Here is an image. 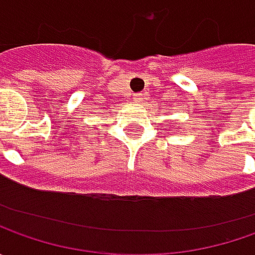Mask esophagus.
<instances>
[{
	"label": "esophagus",
	"instance_id": "1",
	"mask_svg": "<svg viewBox=\"0 0 255 255\" xmlns=\"http://www.w3.org/2000/svg\"><path fill=\"white\" fill-rule=\"evenodd\" d=\"M143 99H144V93H133V101L134 102H140Z\"/></svg>",
	"mask_w": 255,
	"mask_h": 255
}]
</instances>
